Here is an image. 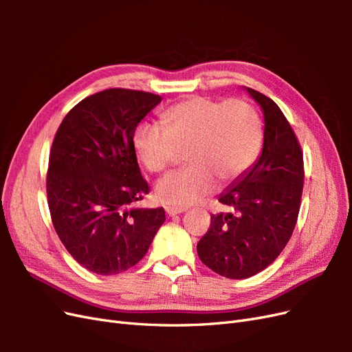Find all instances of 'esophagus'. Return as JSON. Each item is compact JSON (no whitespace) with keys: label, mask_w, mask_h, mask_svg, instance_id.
<instances>
[{"label":"esophagus","mask_w":352,"mask_h":352,"mask_svg":"<svg viewBox=\"0 0 352 352\" xmlns=\"http://www.w3.org/2000/svg\"><path fill=\"white\" fill-rule=\"evenodd\" d=\"M185 208H177V207H166V212L168 216H177L180 212H184Z\"/></svg>","instance_id":"obj_1"}]
</instances>
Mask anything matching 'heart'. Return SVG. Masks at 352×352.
Returning a JSON list of instances; mask_svg holds the SVG:
<instances>
[{
	"mask_svg": "<svg viewBox=\"0 0 352 352\" xmlns=\"http://www.w3.org/2000/svg\"><path fill=\"white\" fill-rule=\"evenodd\" d=\"M162 123L163 127L141 123L132 145L141 163L154 173L176 163L180 150H185L189 166L166 175L155 186L157 198L168 206L195 204L214 189L216 179L229 184L242 177L261 151V119L241 98H188L167 109Z\"/></svg>",
	"mask_w": 352,
	"mask_h": 352,
	"instance_id": "obj_1",
	"label": "heart"
}]
</instances>
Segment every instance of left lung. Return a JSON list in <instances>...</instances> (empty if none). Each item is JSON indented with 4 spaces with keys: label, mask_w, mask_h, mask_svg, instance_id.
Returning <instances> with one entry per match:
<instances>
[{
    "label": "left lung",
    "mask_w": 352,
    "mask_h": 352,
    "mask_svg": "<svg viewBox=\"0 0 352 352\" xmlns=\"http://www.w3.org/2000/svg\"><path fill=\"white\" fill-rule=\"evenodd\" d=\"M247 91L263 110V151L220 194V204L232 211L212 214L197 245L199 260L229 279L251 278L279 257L295 229L304 186L302 151L289 122L273 100Z\"/></svg>",
    "instance_id": "left-lung-1"
}]
</instances>
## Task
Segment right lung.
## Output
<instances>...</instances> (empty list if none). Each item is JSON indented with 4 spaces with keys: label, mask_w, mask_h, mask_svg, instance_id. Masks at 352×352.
I'll return each instance as SVG.
<instances>
[{
    "label": "right lung",
    "mask_w": 352,
    "mask_h": 352,
    "mask_svg": "<svg viewBox=\"0 0 352 352\" xmlns=\"http://www.w3.org/2000/svg\"><path fill=\"white\" fill-rule=\"evenodd\" d=\"M162 97L111 88L89 95L63 119L50 151L51 220L72 257L92 273L119 274L141 261L166 220L164 208H129L150 192L132 145Z\"/></svg>",
    "instance_id": "1"
}]
</instances>
